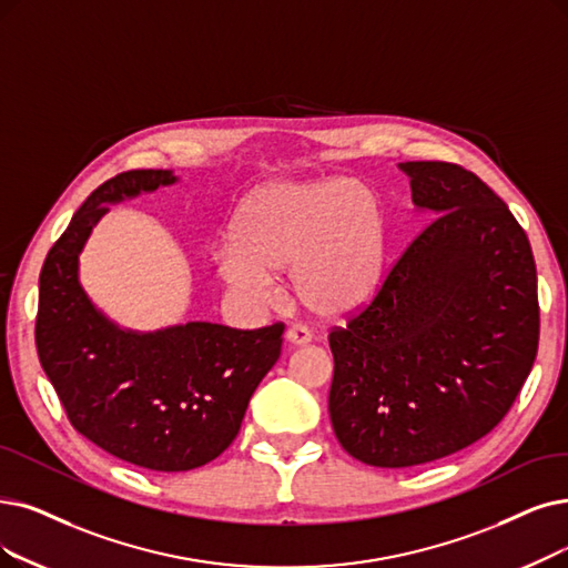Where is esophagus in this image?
Instances as JSON below:
<instances>
[{
    "label": "esophagus",
    "instance_id": "esophagus-1",
    "mask_svg": "<svg viewBox=\"0 0 568 568\" xmlns=\"http://www.w3.org/2000/svg\"><path fill=\"white\" fill-rule=\"evenodd\" d=\"M286 339H288V345H293V347L310 345L312 343V333L305 326H291L286 331Z\"/></svg>",
    "mask_w": 568,
    "mask_h": 568
}]
</instances>
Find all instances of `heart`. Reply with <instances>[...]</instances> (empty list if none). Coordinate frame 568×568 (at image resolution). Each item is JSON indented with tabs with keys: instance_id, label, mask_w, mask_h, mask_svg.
<instances>
[{
	"instance_id": "obj_1",
	"label": "heart",
	"mask_w": 568,
	"mask_h": 568,
	"mask_svg": "<svg viewBox=\"0 0 568 568\" xmlns=\"http://www.w3.org/2000/svg\"><path fill=\"white\" fill-rule=\"evenodd\" d=\"M384 248L382 205L361 181H270L240 202L216 272L237 298L267 307L277 301V275L291 267V291L305 310L343 316L375 293Z\"/></svg>"
}]
</instances>
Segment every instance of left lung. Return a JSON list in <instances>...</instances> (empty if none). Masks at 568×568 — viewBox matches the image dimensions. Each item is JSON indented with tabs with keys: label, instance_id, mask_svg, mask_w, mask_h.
Wrapping results in <instances>:
<instances>
[{
	"label": "left lung",
	"instance_id": "left-lung-1",
	"mask_svg": "<svg viewBox=\"0 0 568 568\" xmlns=\"http://www.w3.org/2000/svg\"><path fill=\"white\" fill-rule=\"evenodd\" d=\"M398 168L436 219L328 335L335 438L379 468L436 462L487 436L531 373L540 328L531 244L506 202L455 163Z\"/></svg>",
	"mask_w": 568,
	"mask_h": 568
}]
</instances>
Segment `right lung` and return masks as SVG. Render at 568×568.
I'll return each instance as SVG.
<instances>
[{"label":"right lung","instance_id":"1","mask_svg":"<svg viewBox=\"0 0 568 568\" xmlns=\"http://www.w3.org/2000/svg\"><path fill=\"white\" fill-rule=\"evenodd\" d=\"M174 181L170 170H130L90 193L43 261L34 326L41 368L79 434L161 473L205 466L229 449L284 333V324L240 331L210 322L134 333L90 303L79 254L109 202Z\"/></svg>","mask_w":568,"mask_h":568}]
</instances>
